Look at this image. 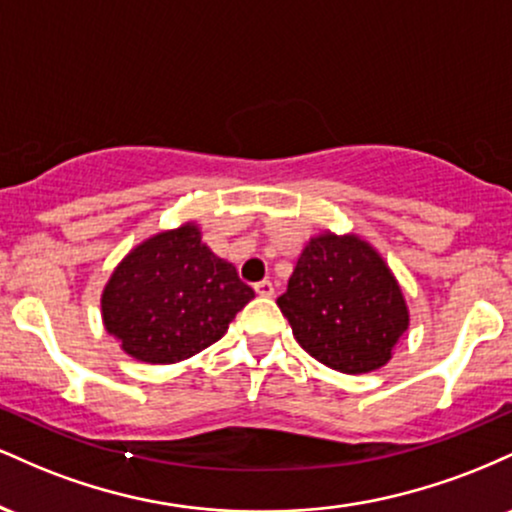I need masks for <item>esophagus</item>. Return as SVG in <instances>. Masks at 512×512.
I'll return each mask as SVG.
<instances>
[{
    "label": "esophagus",
    "instance_id": "1",
    "mask_svg": "<svg viewBox=\"0 0 512 512\" xmlns=\"http://www.w3.org/2000/svg\"><path fill=\"white\" fill-rule=\"evenodd\" d=\"M255 293H257V296H262V298L274 296V284H272V281H267V279L257 281V284H255Z\"/></svg>",
    "mask_w": 512,
    "mask_h": 512
}]
</instances>
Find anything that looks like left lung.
Listing matches in <instances>:
<instances>
[{
    "mask_svg": "<svg viewBox=\"0 0 512 512\" xmlns=\"http://www.w3.org/2000/svg\"><path fill=\"white\" fill-rule=\"evenodd\" d=\"M296 342L346 375L383 368L409 327L402 286L378 250L356 233H317L276 298Z\"/></svg>",
    "mask_w": 512,
    "mask_h": 512,
    "instance_id": "left-lung-1",
    "label": "left lung"
}]
</instances>
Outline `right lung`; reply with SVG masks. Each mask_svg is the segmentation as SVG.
Here are the masks:
<instances>
[{"label": "right lung", "instance_id": "right-lung-1", "mask_svg": "<svg viewBox=\"0 0 512 512\" xmlns=\"http://www.w3.org/2000/svg\"><path fill=\"white\" fill-rule=\"evenodd\" d=\"M255 291L202 240L199 223L149 236L122 257L101 293L103 327L127 356L180 363L226 334Z\"/></svg>", "mask_w": 512, "mask_h": 512}]
</instances>
